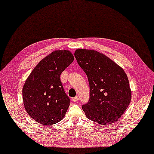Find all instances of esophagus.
I'll list each match as a JSON object with an SVG mask.
<instances>
[{"label": "esophagus", "instance_id": "34e87169", "mask_svg": "<svg viewBox=\"0 0 154 154\" xmlns=\"http://www.w3.org/2000/svg\"><path fill=\"white\" fill-rule=\"evenodd\" d=\"M72 100L73 102H77L78 100H79V97H78V96H75V97H73Z\"/></svg>", "mask_w": 154, "mask_h": 154}]
</instances>
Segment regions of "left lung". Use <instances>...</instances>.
Instances as JSON below:
<instances>
[{
	"mask_svg": "<svg viewBox=\"0 0 154 154\" xmlns=\"http://www.w3.org/2000/svg\"><path fill=\"white\" fill-rule=\"evenodd\" d=\"M74 55L89 82V100L82 106L87 117L101 125L115 123L126 110L132 98L124 70L94 50L77 49Z\"/></svg>",
	"mask_w": 154,
	"mask_h": 154,
	"instance_id": "1",
	"label": "left lung"
}]
</instances>
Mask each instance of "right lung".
<instances>
[{
	"label": "right lung",
	"mask_w": 154,
	"mask_h": 154,
	"mask_svg": "<svg viewBox=\"0 0 154 154\" xmlns=\"http://www.w3.org/2000/svg\"><path fill=\"white\" fill-rule=\"evenodd\" d=\"M69 50H55L44 58L27 78L22 89L24 106L35 122L50 125L63 119L70 100L60 75L72 63Z\"/></svg>",
	"instance_id": "right-lung-1"
}]
</instances>
